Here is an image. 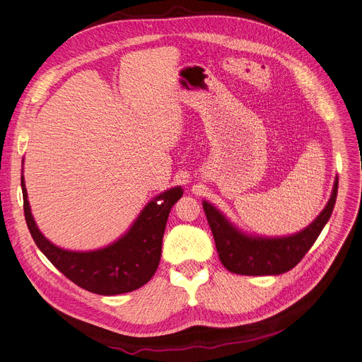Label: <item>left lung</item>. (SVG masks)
Listing matches in <instances>:
<instances>
[{
	"label": "left lung",
	"mask_w": 362,
	"mask_h": 362,
	"mask_svg": "<svg viewBox=\"0 0 362 362\" xmlns=\"http://www.w3.org/2000/svg\"><path fill=\"white\" fill-rule=\"evenodd\" d=\"M337 189L339 180L336 178L328 204L316 216V220L305 230L285 238H257L245 235L218 209L208 202H204V211L215 239L220 262L228 272L247 274V276H267V274H281L291 270L312 248L329 220L331 212L334 209Z\"/></svg>",
	"instance_id": "left-lung-1"
}]
</instances>
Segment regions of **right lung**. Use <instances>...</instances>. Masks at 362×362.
I'll return each instance as SVG.
<instances>
[{"label": "right lung", "instance_id": "add662e5", "mask_svg": "<svg viewBox=\"0 0 362 362\" xmlns=\"http://www.w3.org/2000/svg\"><path fill=\"white\" fill-rule=\"evenodd\" d=\"M21 184L25 220L40 251L69 281L99 296L131 293L153 278L160 262L170 208L182 196L181 187H173L156 196L142 209L131 230L119 240L96 251L77 252L56 247L42 236L33 218L23 175Z\"/></svg>", "mask_w": 362, "mask_h": 362}]
</instances>
